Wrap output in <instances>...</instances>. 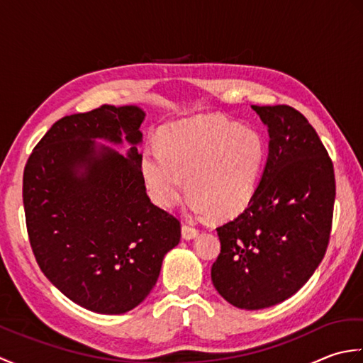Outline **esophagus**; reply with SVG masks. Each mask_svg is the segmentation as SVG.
<instances>
[{
    "label": "esophagus",
    "instance_id": "1",
    "mask_svg": "<svg viewBox=\"0 0 363 363\" xmlns=\"http://www.w3.org/2000/svg\"><path fill=\"white\" fill-rule=\"evenodd\" d=\"M199 230L194 226L190 225H182V238L184 240H191V238H195L198 235Z\"/></svg>",
    "mask_w": 363,
    "mask_h": 363
}]
</instances>
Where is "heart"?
I'll return each mask as SVG.
<instances>
[{
	"label": "heart",
	"mask_w": 363,
	"mask_h": 363,
	"mask_svg": "<svg viewBox=\"0 0 363 363\" xmlns=\"http://www.w3.org/2000/svg\"><path fill=\"white\" fill-rule=\"evenodd\" d=\"M157 146L159 151L145 150L140 157L152 203L173 209L189 189L194 209L215 220H230L248 209L268 159L257 130L217 118L169 125L160 130Z\"/></svg>",
	"instance_id": "1"
}]
</instances>
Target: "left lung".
I'll return each instance as SVG.
<instances>
[{"label":"left lung","mask_w":363,"mask_h":363,"mask_svg":"<svg viewBox=\"0 0 363 363\" xmlns=\"http://www.w3.org/2000/svg\"><path fill=\"white\" fill-rule=\"evenodd\" d=\"M268 128V159L248 209L217 228L221 251L212 282L238 309L293 296L321 264L335 201L333 160L303 113L251 106Z\"/></svg>","instance_id":"8db88e82"}]
</instances>
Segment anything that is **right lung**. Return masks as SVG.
<instances>
[{
    "label": "right lung",
    "mask_w": 363,
    "mask_h": 363,
    "mask_svg": "<svg viewBox=\"0 0 363 363\" xmlns=\"http://www.w3.org/2000/svg\"><path fill=\"white\" fill-rule=\"evenodd\" d=\"M145 112L104 104L54 123L23 173L30 248L50 282L96 313L133 311L181 240V223L146 195L137 146ZM131 148L123 157L106 140Z\"/></svg>",
    "instance_id": "1"
}]
</instances>
